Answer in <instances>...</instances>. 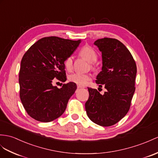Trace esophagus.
<instances>
[{
    "label": "esophagus",
    "instance_id": "obj_1",
    "mask_svg": "<svg viewBox=\"0 0 158 158\" xmlns=\"http://www.w3.org/2000/svg\"><path fill=\"white\" fill-rule=\"evenodd\" d=\"M77 88H83L84 87H83L82 86H80V85H77Z\"/></svg>",
    "mask_w": 158,
    "mask_h": 158
}]
</instances>
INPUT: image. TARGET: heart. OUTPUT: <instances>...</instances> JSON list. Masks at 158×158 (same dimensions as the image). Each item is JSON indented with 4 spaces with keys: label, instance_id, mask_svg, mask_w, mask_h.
I'll return each mask as SVG.
<instances>
[{
    "label": "heart",
    "instance_id": "b5f03b06",
    "mask_svg": "<svg viewBox=\"0 0 158 158\" xmlns=\"http://www.w3.org/2000/svg\"><path fill=\"white\" fill-rule=\"evenodd\" d=\"M80 56L84 57L88 61L93 63L97 59V54L94 50L90 46H84L79 52ZM64 67L67 71L70 72L73 68V57L68 56L64 60ZM92 78V76L89 74H80V73H74L68 76L69 81L75 83L80 86H85Z\"/></svg>",
    "mask_w": 158,
    "mask_h": 158
}]
</instances>
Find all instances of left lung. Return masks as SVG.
<instances>
[{
	"instance_id": "1",
	"label": "left lung",
	"mask_w": 158,
	"mask_h": 158,
	"mask_svg": "<svg viewBox=\"0 0 158 158\" xmlns=\"http://www.w3.org/2000/svg\"><path fill=\"white\" fill-rule=\"evenodd\" d=\"M94 44L102 53V71L96 83L106 89L101 94L88 88L89 98L85 103L88 117L102 127L116 124L129 110L135 87L137 66L131 53L120 41L105 37Z\"/></svg>"
}]
</instances>
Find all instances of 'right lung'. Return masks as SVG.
<instances>
[{
	"label": "right lung",
	"instance_id": "obj_1",
	"mask_svg": "<svg viewBox=\"0 0 158 158\" xmlns=\"http://www.w3.org/2000/svg\"><path fill=\"white\" fill-rule=\"evenodd\" d=\"M81 40L57 37L41 38L26 52L19 71L20 98L27 113L40 122H50L60 117L77 86L69 82L58 88L54 78L66 80L64 60L78 47Z\"/></svg>",
	"mask_w": 158,
	"mask_h": 158
}]
</instances>
